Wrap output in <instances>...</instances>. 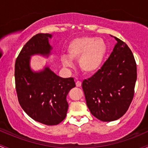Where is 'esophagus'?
Masks as SVG:
<instances>
[{
    "label": "esophagus",
    "mask_w": 148,
    "mask_h": 148,
    "mask_svg": "<svg viewBox=\"0 0 148 148\" xmlns=\"http://www.w3.org/2000/svg\"><path fill=\"white\" fill-rule=\"evenodd\" d=\"M75 85H76V86H77V87H80V86H81V85H82L81 81H77L75 83Z\"/></svg>",
    "instance_id": "1"
}]
</instances>
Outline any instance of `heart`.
Segmentation results:
<instances>
[{"label":"heart","mask_w":148,"mask_h":148,"mask_svg":"<svg viewBox=\"0 0 148 148\" xmlns=\"http://www.w3.org/2000/svg\"><path fill=\"white\" fill-rule=\"evenodd\" d=\"M106 53V41L100 38H96L91 36L75 38L69 42L67 48L68 57L72 60H78L79 68L86 74L94 73L100 68ZM66 56L61 58L63 66L72 65V62Z\"/></svg>","instance_id":"b5f03b06"}]
</instances>
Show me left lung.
<instances>
[{
	"mask_svg": "<svg viewBox=\"0 0 148 148\" xmlns=\"http://www.w3.org/2000/svg\"><path fill=\"white\" fill-rule=\"evenodd\" d=\"M117 40L108 60L100 70L82 83L87 106L100 120L110 122L121 118L134 96L137 65L127 44Z\"/></svg>",
	"mask_w": 148,
	"mask_h": 148,
	"instance_id": "1",
	"label": "left lung"
}]
</instances>
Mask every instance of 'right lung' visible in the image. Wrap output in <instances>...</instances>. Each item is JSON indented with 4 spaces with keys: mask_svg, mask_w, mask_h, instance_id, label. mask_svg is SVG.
<instances>
[{
    "mask_svg": "<svg viewBox=\"0 0 148 148\" xmlns=\"http://www.w3.org/2000/svg\"><path fill=\"white\" fill-rule=\"evenodd\" d=\"M52 35L38 33L32 37L20 52L15 64V82L18 102L32 119L55 125L65 118L68 104L66 96L75 87L73 77L63 78L46 66L35 72L30 68V56L48 57L53 48Z\"/></svg>",
    "mask_w": 148,
    "mask_h": 148,
    "instance_id": "add662e5",
    "label": "right lung"
}]
</instances>
